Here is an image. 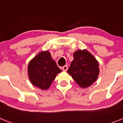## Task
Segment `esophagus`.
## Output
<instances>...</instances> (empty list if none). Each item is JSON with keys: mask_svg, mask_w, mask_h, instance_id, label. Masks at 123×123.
Masks as SVG:
<instances>
[{"mask_svg": "<svg viewBox=\"0 0 123 123\" xmlns=\"http://www.w3.org/2000/svg\"><path fill=\"white\" fill-rule=\"evenodd\" d=\"M62 69L63 71H67V69H68V66H67V65H65V66H63V67H62Z\"/></svg>", "mask_w": 123, "mask_h": 123, "instance_id": "obj_1", "label": "esophagus"}]
</instances>
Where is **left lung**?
<instances>
[{
  "label": "left lung",
  "mask_w": 123,
  "mask_h": 123,
  "mask_svg": "<svg viewBox=\"0 0 123 123\" xmlns=\"http://www.w3.org/2000/svg\"><path fill=\"white\" fill-rule=\"evenodd\" d=\"M73 57L68 73L80 87H89L96 81L99 74L98 62L86 49L74 52Z\"/></svg>",
  "instance_id": "obj_1"
}]
</instances>
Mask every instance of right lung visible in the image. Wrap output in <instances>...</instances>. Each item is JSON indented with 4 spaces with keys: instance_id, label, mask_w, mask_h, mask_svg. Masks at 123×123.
<instances>
[{
    "instance_id": "add662e5",
    "label": "right lung",
    "mask_w": 123,
    "mask_h": 123,
    "mask_svg": "<svg viewBox=\"0 0 123 123\" xmlns=\"http://www.w3.org/2000/svg\"><path fill=\"white\" fill-rule=\"evenodd\" d=\"M61 72L48 50L40 52L28 64L29 80L32 85L42 90L48 89L56 75Z\"/></svg>"
}]
</instances>
